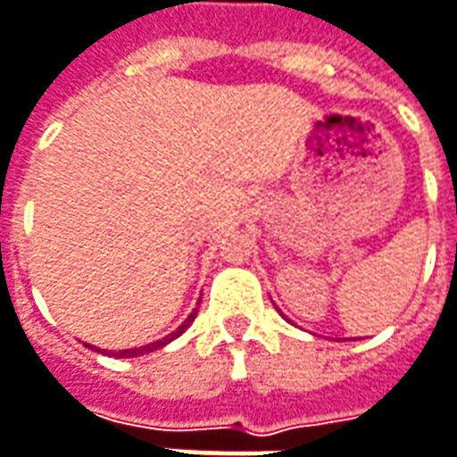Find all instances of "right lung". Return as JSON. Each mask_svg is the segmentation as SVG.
<instances>
[{"instance_id": "1", "label": "right lung", "mask_w": 457, "mask_h": 457, "mask_svg": "<svg viewBox=\"0 0 457 457\" xmlns=\"http://www.w3.org/2000/svg\"><path fill=\"white\" fill-rule=\"evenodd\" d=\"M194 318H196V315H188V318L183 320V326H180V328H178L175 334L165 336L162 341H154V344H149V346H139V349H126V352H119V357H139V354H147V352H154V349H160V346L170 344L173 338H178V336L183 334V331H186V328H188V326L194 323Z\"/></svg>"}]
</instances>
